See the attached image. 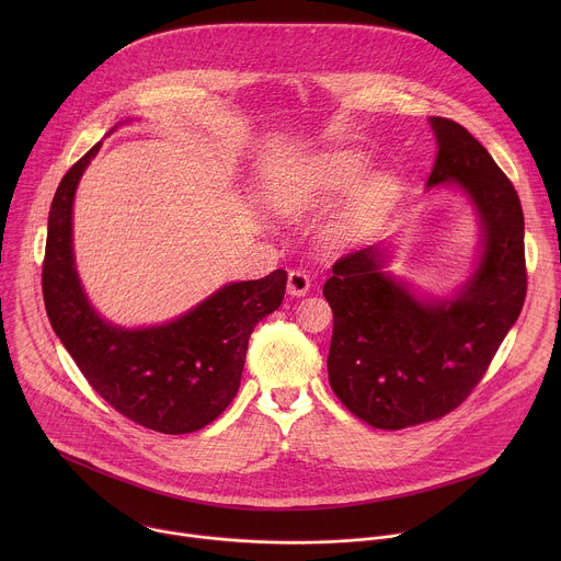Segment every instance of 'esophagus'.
<instances>
[{
    "label": "esophagus",
    "instance_id": "1",
    "mask_svg": "<svg viewBox=\"0 0 561 561\" xmlns=\"http://www.w3.org/2000/svg\"><path fill=\"white\" fill-rule=\"evenodd\" d=\"M288 295H293V297H304L306 293H308V288H310V279H308V275L306 273H301V271H290L288 273Z\"/></svg>",
    "mask_w": 561,
    "mask_h": 561
}]
</instances>
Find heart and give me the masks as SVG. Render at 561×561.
Returning <instances> with one entry per match:
<instances>
[{"label": "heart", "mask_w": 561, "mask_h": 561, "mask_svg": "<svg viewBox=\"0 0 561 561\" xmlns=\"http://www.w3.org/2000/svg\"><path fill=\"white\" fill-rule=\"evenodd\" d=\"M370 157L346 148L304 159L288 175L282 199L301 210L322 208L352 195L331 219L327 239L333 247H346L379 219L402 193L397 175L375 171L370 176Z\"/></svg>", "instance_id": "obj_1"}]
</instances>
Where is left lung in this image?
Here are the masks:
<instances>
[{
    "label": "left lung",
    "mask_w": 561,
    "mask_h": 561,
    "mask_svg": "<svg viewBox=\"0 0 561 561\" xmlns=\"http://www.w3.org/2000/svg\"><path fill=\"white\" fill-rule=\"evenodd\" d=\"M437 141L426 191L459 193L479 242L468 277L446 295L390 271L392 242L368 244L333 266L329 381L342 404L375 428L444 417L482 379L526 297L524 213L489 150L463 126L428 117Z\"/></svg>",
    "instance_id": "obj_1"
}]
</instances>
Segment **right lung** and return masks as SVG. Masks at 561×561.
Masks as SVG:
<instances>
[{"label": "right lung", "mask_w": 561, "mask_h": 561, "mask_svg": "<svg viewBox=\"0 0 561 561\" xmlns=\"http://www.w3.org/2000/svg\"><path fill=\"white\" fill-rule=\"evenodd\" d=\"M100 148L102 141L64 175L50 204L42 271L50 327L117 413L167 435L199 431L237 394L251 333L282 306L286 271L224 284L162 324L130 329L111 322L84 290L72 244L75 193Z\"/></svg>", "instance_id": "right-lung-1"}]
</instances>
